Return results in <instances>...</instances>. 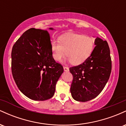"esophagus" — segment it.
<instances>
[{
    "instance_id": "esophagus-1",
    "label": "esophagus",
    "mask_w": 126,
    "mask_h": 126,
    "mask_svg": "<svg viewBox=\"0 0 126 126\" xmlns=\"http://www.w3.org/2000/svg\"><path fill=\"white\" fill-rule=\"evenodd\" d=\"M63 69H64V72H69V68L67 67H63Z\"/></svg>"
}]
</instances>
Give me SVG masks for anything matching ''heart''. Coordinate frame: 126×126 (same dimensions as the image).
I'll use <instances>...</instances> for the list:
<instances>
[{"mask_svg": "<svg viewBox=\"0 0 126 126\" xmlns=\"http://www.w3.org/2000/svg\"><path fill=\"white\" fill-rule=\"evenodd\" d=\"M59 43L52 41L50 44L52 57L60 62L66 55L67 61L74 65L83 63L91 56L95 48V39L90 36L75 33L62 35Z\"/></svg>", "mask_w": 126, "mask_h": 126, "instance_id": "b5f03b06", "label": "heart"}]
</instances>
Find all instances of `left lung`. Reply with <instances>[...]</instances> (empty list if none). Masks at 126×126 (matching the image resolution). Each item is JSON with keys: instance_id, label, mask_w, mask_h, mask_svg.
Here are the masks:
<instances>
[{"instance_id": "obj_1", "label": "left lung", "mask_w": 126, "mask_h": 126, "mask_svg": "<svg viewBox=\"0 0 126 126\" xmlns=\"http://www.w3.org/2000/svg\"><path fill=\"white\" fill-rule=\"evenodd\" d=\"M95 48L83 63L69 69L73 76L70 87L75 100L86 102L96 98L107 83L111 72L110 50L107 42L96 37Z\"/></svg>"}]
</instances>
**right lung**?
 <instances>
[{"mask_svg":"<svg viewBox=\"0 0 126 126\" xmlns=\"http://www.w3.org/2000/svg\"><path fill=\"white\" fill-rule=\"evenodd\" d=\"M50 44L47 30L32 28L26 31L13 46V78L20 91L32 100L53 97L56 83L64 71L52 57Z\"/></svg>","mask_w":126,"mask_h":126,"instance_id":"1","label":"right lung"}]
</instances>
